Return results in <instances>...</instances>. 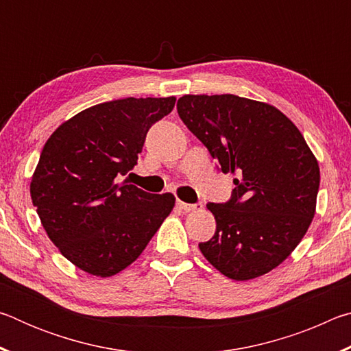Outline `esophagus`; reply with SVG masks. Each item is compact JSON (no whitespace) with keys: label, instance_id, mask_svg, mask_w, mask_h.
I'll return each instance as SVG.
<instances>
[{"label":"esophagus","instance_id":"obj_1","mask_svg":"<svg viewBox=\"0 0 351 351\" xmlns=\"http://www.w3.org/2000/svg\"><path fill=\"white\" fill-rule=\"evenodd\" d=\"M176 206L180 207V209L182 210V212H195V210H199V209H203V204L201 203H197V204H189V203H184V201H178L176 203Z\"/></svg>","mask_w":351,"mask_h":351}]
</instances>
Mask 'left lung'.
<instances>
[{
    "instance_id": "1",
    "label": "left lung",
    "mask_w": 351,
    "mask_h": 351,
    "mask_svg": "<svg viewBox=\"0 0 351 351\" xmlns=\"http://www.w3.org/2000/svg\"><path fill=\"white\" fill-rule=\"evenodd\" d=\"M176 108L223 173L237 175L228 203L207 204L217 230L199 251L239 282L277 268L316 213L320 171L305 138L276 106L234 94H186Z\"/></svg>"
}]
</instances>
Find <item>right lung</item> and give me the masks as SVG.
Wrapping results in <instances>:
<instances>
[{
  "label": "right lung",
  "instance_id": "1",
  "mask_svg": "<svg viewBox=\"0 0 351 351\" xmlns=\"http://www.w3.org/2000/svg\"><path fill=\"white\" fill-rule=\"evenodd\" d=\"M176 97L119 99L63 122L41 150L31 198L51 241L77 268L114 276L144 251L175 206L127 180L147 132Z\"/></svg>",
  "mask_w": 351,
  "mask_h": 351
}]
</instances>
